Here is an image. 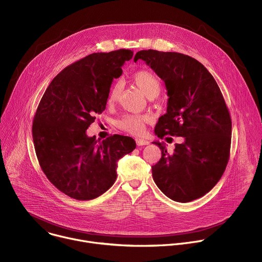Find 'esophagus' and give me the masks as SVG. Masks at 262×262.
I'll use <instances>...</instances> for the list:
<instances>
[{
    "label": "esophagus",
    "instance_id": "34e87169",
    "mask_svg": "<svg viewBox=\"0 0 262 262\" xmlns=\"http://www.w3.org/2000/svg\"><path fill=\"white\" fill-rule=\"evenodd\" d=\"M136 143H137L138 146H145V145L149 144V142L147 140H144V139H137Z\"/></svg>",
    "mask_w": 262,
    "mask_h": 262
}]
</instances>
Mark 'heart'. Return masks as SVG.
I'll list each match as a JSON object with an SVG mask.
<instances>
[{
  "label": "heart",
  "mask_w": 262,
  "mask_h": 262,
  "mask_svg": "<svg viewBox=\"0 0 262 262\" xmlns=\"http://www.w3.org/2000/svg\"><path fill=\"white\" fill-rule=\"evenodd\" d=\"M135 83L140 87L142 92L149 98L154 99L160 93V81L158 78L148 70H142L137 72L134 75ZM121 93V84L117 82L111 89L108 102L114 103L117 101ZM150 121V117L147 115H136V114H124L119 119L116 120L115 125L119 129L132 134V135H141L145 129V123Z\"/></svg>",
  "instance_id": "b5f03b06"
}]
</instances>
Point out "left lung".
<instances>
[{
    "mask_svg": "<svg viewBox=\"0 0 262 262\" xmlns=\"http://www.w3.org/2000/svg\"><path fill=\"white\" fill-rule=\"evenodd\" d=\"M142 59L164 82L166 113L159 117L155 135L183 137L172 154L153 142L161 158L152 165L157 187L170 200L188 203L204 196L220 180L229 159L231 119L214 77L200 61L178 52L141 50Z\"/></svg>",
    "mask_w": 262,
    "mask_h": 262,
    "instance_id": "obj_1",
    "label": "left lung"
}]
</instances>
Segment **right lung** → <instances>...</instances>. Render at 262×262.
<instances>
[{"label":"right lung","mask_w":262,"mask_h":262,"mask_svg":"<svg viewBox=\"0 0 262 262\" xmlns=\"http://www.w3.org/2000/svg\"><path fill=\"white\" fill-rule=\"evenodd\" d=\"M133 55L127 49L87 55L64 68L40 101L32 130L36 154L48 180L72 199L90 201L106 192L116 180L118 160L136 148L130 137L101 142L86 135Z\"/></svg>","instance_id":"add662e5"}]
</instances>
